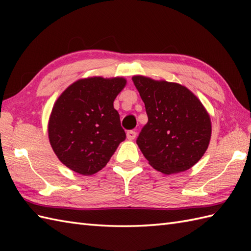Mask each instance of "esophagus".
I'll return each instance as SVG.
<instances>
[{
	"label": "esophagus",
	"instance_id": "esophagus-1",
	"mask_svg": "<svg viewBox=\"0 0 251 251\" xmlns=\"http://www.w3.org/2000/svg\"><path fill=\"white\" fill-rule=\"evenodd\" d=\"M126 136H127V139L134 140L137 136V132L135 130H128L126 132Z\"/></svg>",
	"mask_w": 251,
	"mask_h": 251
}]
</instances>
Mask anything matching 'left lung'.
I'll return each mask as SVG.
<instances>
[{
  "mask_svg": "<svg viewBox=\"0 0 251 251\" xmlns=\"http://www.w3.org/2000/svg\"><path fill=\"white\" fill-rule=\"evenodd\" d=\"M148 123L137 138L151 166L170 175L188 170L204 155L211 136L209 115L190 90L177 83L137 75Z\"/></svg>",
  "mask_w": 251,
  "mask_h": 251,
  "instance_id": "left-lung-1",
  "label": "left lung"
}]
</instances>
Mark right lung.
<instances>
[{"mask_svg": "<svg viewBox=\"0 0 251 251\" xmlns=\"http://www.w3.org/2000/svg\"><path fill=\"white\" fill-rule=\"evenodd\" d=\"M125 84L123 77L79 79L57 99L49 124L50 142L73 172L84 176L99 172L126 139L113 106Z\"/></svg>", "mask_w": 251, "mask_h": 251, "instance_id": "right-lung-1", "label": "right lung"}]
</instances>
